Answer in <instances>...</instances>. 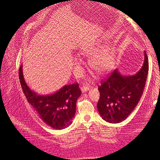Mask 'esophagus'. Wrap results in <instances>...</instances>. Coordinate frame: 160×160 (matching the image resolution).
Instances as JSON below:
<instances>
[{
    "label": "esophagus",
    "mask_w": 160,
    "mask_h": 160,
    "mask_svg": "<svg viewBox=\"0 0 160 160\" xmlns=\"http://www.w3.org/2000/svg\"><path fill=\"white\" fill-rule=\"evenodd\" d=\"M81 90L82 92H83V93H85V92L89 90V87L87 85H83L81 88Z\"/></svg>",
    "instance_id": "obj_1"
}]
</instances>
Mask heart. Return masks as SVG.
I'll return each mask as SVG.
<instances>
[{
  "instance_id": "heart-1",
  "label": "heart",
  "mask_w": 160,
  "mask_h": 160,
  "mask_svg": "<svg viewBox=\"0 0 160 160\" xmlns=\"http://www.w3.org/2000/svg\"><path fill=\"white\" fill-rule=\"evenodd\" d=\"M81 53L89 57V65L99 73H106L112 70L115 65V57L109 46L105 45L98 49L89 47L81 51Z\"/></svg>"
}]
</instances>
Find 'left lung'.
Returning <instances> with one entry per match:
<instances>
[{
  "mask_svg": "<svg viewBox=\"0 0 160 160\" xmlns=\"http://www.w3.org/2000/svg\"><path fill=\"white\" fill-rule=\"evenodd\" d=\"M142 68L133 75H122L116 69L98 88L99 115L106 122L120 123L136 107L142 95L148 73V58L144 51Z\"/></svg>",
  "mask_w": 160,
  "mask_h": 160,
  "instance_id": "1",
  "label": "left lung"
}]
</instances>
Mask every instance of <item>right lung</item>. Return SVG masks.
I'll return each instance as SVG.
<instances>
[{
    "label": "right lung",
    "instance_id": "1",
    "mask_svg": "<svg viewBox=\"0 0 160 160\" xmlns=\"http://www.w3.org/2000/svg\"><path fill=\"white\" fill-rule=\"evenodd\" d=\"M19 80L28 102L43 122L56 129L69 126L75 115L77 100L81 95L78 84L65 85L51 94L39 95L27 85L22 65L19 69Z\"/></svg>",
    "mask_w": 160,
    "mask_h": 160
}]
</instances>
